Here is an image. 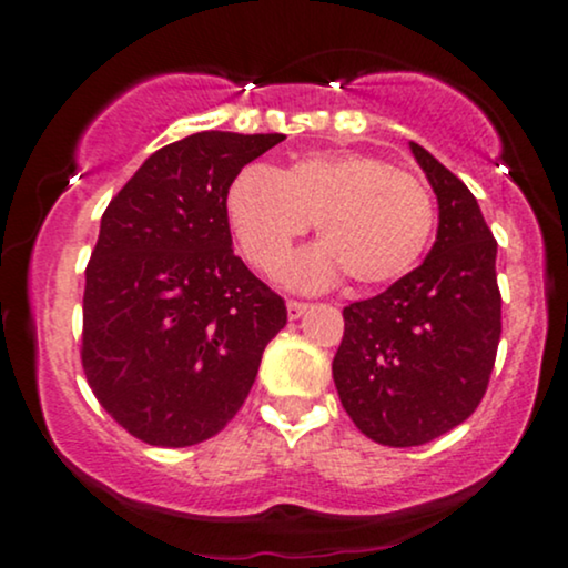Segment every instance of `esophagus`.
I'll list each match as a JSON object with an SVG mask.
<instances>
[{"instance_id": "1", "label": "esophagus", "mask_w": 568, "mask_h": 568, "mask_svg": "<svg viewBox=\"0 0 568 568\" xmlns=\"http://www.w3.org/2000/svg\"><path fill=\"white\" fill-rule=\"evenodd\" d=\"M285 310H288L291 321H298V317H302L304 312L310 310V304H306V302H296V298H291V302L285 304Z\"/></svg>"}]
</instances>
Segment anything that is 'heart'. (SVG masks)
Masks as SVG:
<instances>
[{
  "label": "heart",
  "mask_w": 568,
  "mask_h": 568,
  "mask_svg": "<svg viewBox=\"0 0 568 568\" xmlns=\"http://www.w3.org/2000/svg\"><path fill=\"white\" fill-rule=\"evenodd\" d=\"M224 205L245 258L264 272L277 270L315 221L323 243L288 270L298 285L342 272L357 285L395 283L419 262L435 224L433 197L416 175L361 152H312L275 173L245 168Z\"/></svg>",
  "instance_id": "b5f03b06"
}]
</instances>
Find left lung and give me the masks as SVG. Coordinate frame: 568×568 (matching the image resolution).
I'll use <instances>...</instances> for the list:
<instances>
[{
	"mask_svg": "<svg viewBox=\"0 0 568 568\" xmlns=\"http://www.w3.org/2000/svg\"><path fill=\"white\" fill-rule=\"evenodd\" d=\"M438 197L427 258L379 296L344 306L334 382L355 427L382 446L440 438L478 408L501 334L497 240L478 200L408 141Z\"/></svg>",
	"mask_w": 568,
	"mask_h": 568,
	"instance_id": "8db88e82",
	"label": "left lung"
}]
</instances>
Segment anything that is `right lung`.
I'll list each match as a JSON object with an SVG mask.
<instances>
[{"label":"right lung","instance_id":"obj_1","mask_svg":"<svg viewBox=\"0 0 568 568\" xmlns=\"http://www.w3.org/2000/svg\"><path fill=\"white\" fill-rule=\"evenodd\" d=\"M283 133L202 130L154 152L109 202L82 298V368L116 425L184 448L224 429L285 302L234 256L226 189Z\"/></svg>","mask_w":568,"mask_h":568}]
</instances>
